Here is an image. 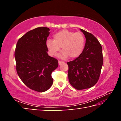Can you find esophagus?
<instances>
[{"instance_id": "34e87169", "label": "esophagus", "mask_w": 121, "mask_h": 121, "mask_svg": "<svg viewBox=\"0 0 121 121\" xmlns=\"http://www.w3.org/2000/svg\"><path fill=\"white\" fill-rule=\"evenodd\" d=\"M63 63H64V62H63V61H59V65H61Z\"/></svg>"}]
</instances>
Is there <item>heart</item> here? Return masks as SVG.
Masks as SVG:
<instances>
[{
	"mask_svg": "<svg viewBox=\"0 0 121 121\" xmlns=\"http://www.w3.org/2000/svg\"><path fill=\"white\" fill-rule=\"evenodd\" d=\"M85 37L81 32L70 31L66 29L56 32L53 35V40L46 42L47 48L53 56H56L62 48L61 56L70 59L78 57L82 53L85 46Z\"/></svg>",
	"mask_w": 121,
	"mask_h": 121,
	"instance_id": "1",
	"label": "heart"
}]
</instances>
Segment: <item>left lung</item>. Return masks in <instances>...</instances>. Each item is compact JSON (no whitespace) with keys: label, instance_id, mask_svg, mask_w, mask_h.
I'll return each instance as SVG.
<instances>
[{"label":"left lung","instance_id":"8db88e82","mask_svg":"<svg viewBox=\"0 0 121 121\" xmlns=\"http://www.w3.org/2000/svg\"><path fill=\"white\" fill-rule=\"evenodd\" d=\"M86 43L82 54L67 62L69 83L76 90L89 89L99 80L103 64L102 46L92 34L81 29Z\"/></svg>","mask_w":121,"mask_h":121}]
</instances>
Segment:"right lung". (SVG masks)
<instances>
[{"instance_id":"add662e5","label":"right lung","mask_w":121,"mask_h":121,"mask_svg":"<svg viewBox=\"0 0 121 121\" xmlns=\"http://www.w3.org/2000/svg\"><path fill=\"white\" fill-rule=\"evenodd\" d=\"M50 29L38 27L26 32L16 45V70L26 86L43 92L53 84L52 73L58 67V60L49 56L47 38Z\"/></svg>"}]
</instances>
